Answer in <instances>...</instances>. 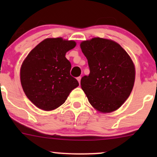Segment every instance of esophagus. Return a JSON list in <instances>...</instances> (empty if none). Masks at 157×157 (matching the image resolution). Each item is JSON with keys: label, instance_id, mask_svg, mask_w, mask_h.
<instances>
[{"label": "esophagus", "instance_id": "esophagus-1", "mask_svg": "<svg viewBox=\"0 0 157 157\" xmlns=\"http://www.w3.org/2000/svg\"><path fill=\"white\" fill-rule=\"evenodd\" d=\"M77 80H78V82H79V83H80V80H81V77H77Z\"/></svg>", "mask_w": 157, "mask_h": 157}]
</instances>
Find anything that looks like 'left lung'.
Listing matches in <instances>:
<instances>
[{
  "label": "left lung",
  "instance_id": "left-lung-1",
  "mask_svg": "<svg viewBox=\"0 0 157 157\" xmlns=\"http://www.w3.org/2000/svg\"><path fill=\"white\" fill-rule=\"evenodd\" d=\"M80 48L90 70L80 85L90 104L104 113L118 109L134 87L135 68L131 57L120 45L100 37L83 41Z\"/></svg>",
  "mask_w": 157,
  "mask_h": 157
}]
</instances>
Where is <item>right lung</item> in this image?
Returning a JSON list of instances; mask_svg holds the SVG:
<instances>
[{"instance_id":"right-lung-1","label":"right lung","mask_w":157,"mask_h":157,"mask_svg":"<svg viewBox=\"0 0 157 157\" xmlns=\"http://www.w3.org/2000/svg\"><path fill=\"white\" fill-rule=\"evenodd\" d=\"M76 46L73 40L48 38L34 48L23 61L21 82L26 97L45 111L63 104L69 93L79 86L70 75L71 65L66 53Z\"/></svg>"}]
</instances>
